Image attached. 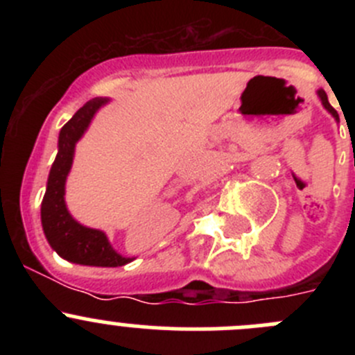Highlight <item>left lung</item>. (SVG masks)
Segmentation results:
<instances>
[{
  "label": "left lung",
  "instance_id": "left-lung-1",
  "mask_svg": "<svg viewBox=\"0 0 355 355\" xmlns=\"http://www.w3.org/2000/svg\"><path fill=\"white\" fill-rule=\"evenodd\" d=\"M316 94H318V98H320V101H321V105H323V108L327 110L328 113H330L333 118H335V121H336V123H340L338 113H336V110L333 108V106L330 105V101H328V96H327V92H324L323 89H318V91H316Z\"/></svg>",
  "mask_w": 355,
  "mask_h": 355
}]
</instances>
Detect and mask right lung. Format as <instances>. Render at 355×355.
Wrapping results in <instances>:
<instances>
[{
	"label": "right lung",
	"instance_id": "right-lung-1",
	"mask_svg": "<svg viewBox=\"0 0 355 355\" xmlns=\"http://www.w3.org/2000/svg\"><path fill=\"white\" fill-rule=\"evenodd\" d=\"M108 103L110 98L91 99L62 127L58 135V155L49 170L41 204L42 232L48 244L60 257L84 266L116 268L135 259L116 252L103 230L78 223L65 202V185L73 164L75 146L87 132L96 113Z\"/></svg>",
	"mask_w": 355,
	"mask_h": 355
}]
</instances>
